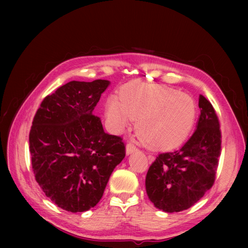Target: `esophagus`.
<instances>
[{
	"mask_svg": "<svg viewBox=\"0 0 248 248\" xmlns=\"http://www.w3.org/2000/svg\"><path fill=\"white\" fill-rule=\"evenodd\" d=\"M137 150H138V148L136 147V145L132 144V142H128V144L126 145V154L127 155H129V154H131L133 152H136Z\"/></svg>",
	"mask_w": 248,
	"mask_h": 248,
	"instance_id": "34e87169",
	"label": "esophagus"
}]
</instances>
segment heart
Masks as SVG:
<instances>
[{
    "mask_svg": "<svg viewBox=\"0 0 248 248\" xmlns=\"http://www.w3.org/2000/svg\"><path fill=\"white\" fill-rule=\"evenodd\" d=\"M196 104L190 96L158 86L132 84L106 104V117L112 129L121 131L131 118L138 120V133L155 150L181 146L196 120Z\"/></svg>",
    "mask_w": 248,
    "mask_h": 248,
    "instance_id": "heart-1",
    "label": "heart"
}]
</instances>
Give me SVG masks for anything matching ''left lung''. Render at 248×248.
Instances as JSON below:
<instances>
[{"instance_id":"left-lung-1","label":"left lung","mask_w":248,"mask_h":248,"mask_svg":"<svg viewBox=\"0 0 248 248\" xmlns=\"http://www.w3.org/2000/svg\"><path fill=\"white\" fill-rule=\"evenodd\" d=\"M199 108L201 115L190 139L179 150L159 154L147 172L148 197L164 212L190 208L214 184L221 151L219 121L212 104L202 95Z\"/></svg>"}]
</instances>
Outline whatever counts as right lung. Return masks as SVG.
<instances>
[{
    "mask_svg": "<svg viewBox=\"0 0 248 248\" xmlns=\"http://www.w3.org/2000/svg\"><path fill=\"white\" fill-rule=\"evenodd\" d=\"M109 80H72L46 96L30 131L37 183L52 202L84 212L101 200L112 170L125 157L122 139L106 133L93 115Z\"/></svg>",
    "mask_w": 248,
    "mask_h": 248,
    "instance_id": "1",
    "label": "right lung"
}]
</instances>
